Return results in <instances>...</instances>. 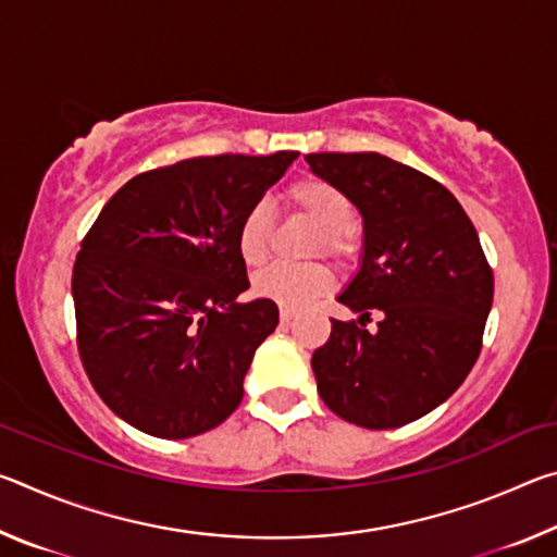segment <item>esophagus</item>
<instances>
[{"mask_svg": "<svg viewBox=\"0 0 557 557\" xmlns=\"http://www.w3.org/2000/svg\"><path fill=\"white\" fill-rule=\"evenodd\" d=\"M295 314H297V309H292V307H285V305H280V319L285 324H289L292 319H295Z\"/></svg>", "mask_w": 557, "mask_h": 557, "instance_id": "obj_1", "label": "esophagus"}]
</instances>
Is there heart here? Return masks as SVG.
I'll return each mask as SVG.
<instances>
[{"label": "heart", "instance_id": "b5f03b06", "mask_svg": "<svg viewBox=\"0 0 557 557\" xmlns=\"http://www.w3.org/2000/svg\"><path fill=\"white\" fill-rule=\"evenodd\" d=\"M287 201L322 231V240L317 245L319 250L324 248V252L336 258H348L356 250V231L351 225L354 203L344 188L326 178L307 176L287 188ZM270 203H250L238 223V250L248 265L265 262L270 252ZM332 285L334 272L326 265H270L252 280V289L260 297L292 309L324 295Z\"/></svg>", "mask_w": 557, "mask_h": 557}]
</instances>
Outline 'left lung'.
<instances>
[{
    "label": "left lung",
    "instance_id": "1",
    "mask_svg": "<svg viewBox=\"0 0 557 557\" xmlns=\"http://www.w3.org/2000/svg\"><path fill=\"white\" fill-rule=\"evenodd\" d=\"M305 159L363 219L361 265L336 297L361 317L332 319L312 356L317 391L358 428L408 425L445 403L482 351L492 268L469 215L435 178L379 152ZM375 308L382 322L369 333Z\"/></svg>",
    "mask_w": 557,
    "mask_h": 557
}]
</instances>
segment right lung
Listing matches in <instances>:
<instances>
[{
  "instance_id": "add662e5",
  "label": "right lung",
  "mask_w": 557,
  "mask_h": 557,
  "mask_svg": "<svg viewBox=\"0 0 557 557\" xmlns=\"http://www.w3.org/2000/svg\"><path fill=\"white\" fill-rule=\"evenodd\" d=\"M299 152L194 157L145 172L100 211L73 265L78 351L132 428L186 440L243 400L256 348L280 322L250 287L238 223Z\"/></svg>"
}]
</instances>
